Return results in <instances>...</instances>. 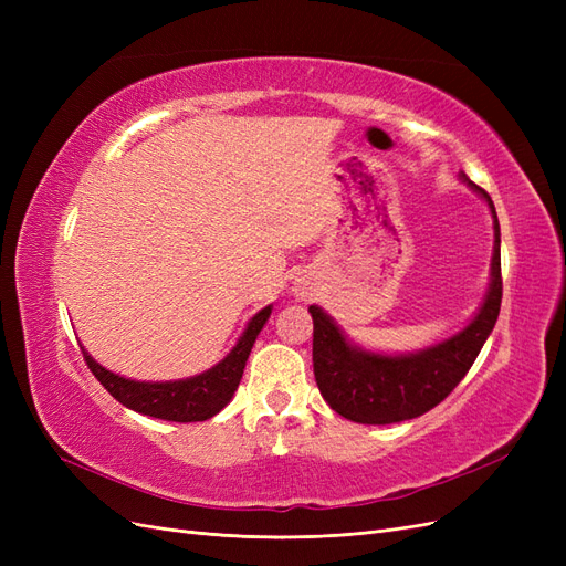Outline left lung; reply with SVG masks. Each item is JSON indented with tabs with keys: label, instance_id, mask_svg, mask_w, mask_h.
Listing matches in <instances>:
<instances>
[{
	"label": "left lung",
	"instance_id": "obj_1",
	"mask_svg": "<svg viewBox=\"0 0 566 566\" xmlns=\"http://www.w3.org/2000/svg\"><path fill=\"white\" fill-rule=\"evenodd\" d=\"M482 193L493 214L495 248L491 262V287L482 310L465 331L418 354L380 356L352 347L337 325L318 306L314 318V375L328 406L342 418L364 424H389L418 418L441 403L458 387L482 352L501 314V227L491 196Z\"/></svg>",
	"mask_w": 566,
	"mask_h": 566
}]
</instances>
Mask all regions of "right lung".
<instances>
[{"label": "right lung", "instance_id": "right-lung-1", "mask_svg": "<svg viewBox=\"0 0 566 566\" xmlns=\"http://www.w3.org/2000/svg\"><path fill=\"white\" fill-rule=\"evenodd\" d=\"M269 314L271 306L252 316L243 337L238 339V345L231 349L224 361L217 364L208 373L179 382H134L98 366L84 349L82 354L90 370L94 373V378L108 389L111 397L136 410V413L172 422H200L217 416L231 401L233 391L241 385L250 349L256 335L264 328Z\"/></svg>", "mask_w": 566, "mask_h": 566}]
</instances>
